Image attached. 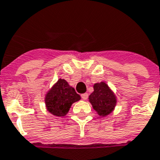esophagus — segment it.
<instances>
[{
  "mask_svg": "<svg viewBox=\"0 0 160 160\" xmlns=\"http://www.w3.org/2000/svg\"><path fill=\"white\" fill-rule=\"evenodd\" d=\"M81 98L83 99V100H86L87 98H88V94L87 93H84L81 95Z\"/></svg>",
  "mask_w": 160,
  "mask_h": 160,
  "instance_id": "1",
  "label": "esophagus"
}]
</instances>
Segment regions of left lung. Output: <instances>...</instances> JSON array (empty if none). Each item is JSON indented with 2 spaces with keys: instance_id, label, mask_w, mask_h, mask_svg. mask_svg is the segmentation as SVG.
I'll return each instance as SVG.
<instances>
[{
  "instance_id": "1",
  "label": "left lung",
  "mask_w": 160,
  "mask_h": 160,
  "mask_svg": "<svg viewBox=\"0 0 160 160\" xmlns=\"http://www.w3.org/2000/svg\"><path fill=\"white\" fill-rule=\"evenodd\" d=\"M89 101L93 108L101 116L109 114L116 104L115 96L104 82L94 85V92L90 95Z\"/></svg>"
}]
</instances>
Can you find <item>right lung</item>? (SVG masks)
Masks as SVG:
<instances>
[{
    "label": "right lung",
    "instance_id": "obj_1",
    "mask_svg": "<svg viewBox=\"0 0 160 160\" xmlns=\"http://www.w3.org/2000/svg\"><path fill=\"white\" fill-rule=\"evenodd\" d=\"M80 96L75 90L68 86L65 80L60 79L46 97V105L48 111L56 116H64L71 105L79 101Z\"/></svg>",
    "mask_w": 160,
    "mask_h": 160
}]
</instances>
